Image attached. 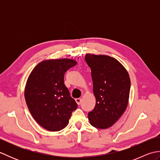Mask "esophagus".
<instances>
[{
    "mask_svg": "<svg viewBox=\"0 0 160 160\" xmlns=\"http://www.w3.org/2000/svg\"><path fill=\"white\" fill-rule=\"evenodd\" d=\"M76 102H77V104H80L81 102H82V98H76Z\"/></svg>",
    "mask_w": 160,
    "mask_h": 160,
    "instance_id": "34e87169",
    "label": "esophagus"
}]
</instances>
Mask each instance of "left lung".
Segmentation results:
<instances>
[{
    "instance_id": "1",
    "label": "left lung",
    "mask_w": 160,
    "mask_h": 160,
    "mask_svg": "<svg viewBox=\"0 0 160 160\" xmlns=\"http://www.w3.org/2000/svg\"><path fill=\"white\" fill-rule=\"evenodd\" d=\"M87 63L92 72L96 104L88 118L93 127L104 129L114 124L127 108L131 89L127 71L118 61L108 56L87 53Z\"/></svg>"
}]
</instances>
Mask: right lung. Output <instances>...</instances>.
Listing matches in <instances>:
<instances>
[{
    "mask_svg": "<svg viewBox=\"0 0 160 160\" xmlns=\"http://www.w3.org/2000/svg\"><path fill=\"white\" fill-rule=\"evenodd\" d=\"M71 59L42 61L30 73L27 81L25 98L34 120L49 131L66 127L71 113L78 107L64 83L66 71L75 66Z\"/></svg>",
    "mask_w": 160,
    "mask_h": 160,
    "instance_id": "1",
    "label": "right lung"
}]
</instances>
